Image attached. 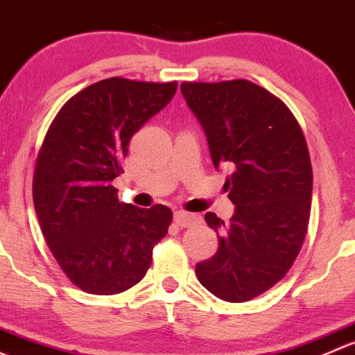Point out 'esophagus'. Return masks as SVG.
I'll return each instance as SVG.
<instances>
[{
  "label": "esophagus",
  "instance_id": "34e87169",
  "mask_svg": "<svg viewBox=\"0 0 355 355\" xmlns=\"http://www.w3.org/2000/svg\"><path fill=\"white\" fill-rule=\"evenodd\" d=\"M196 220H198V217L195 214H188V211H176L174 214V222H176V225H179V227H189Z\"/></svg>",
  "mask_w": 355,
  "mask_h": 355
}]
</instances>
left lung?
<instances>
[{
  "label": "left lung",
  "mask_w": 355,
  "mask_h": 355,
  "mask_svg": "<svg viewBox=\"0 0 355 355\" xmlns=\"http://www.w3.org/2000/svg\"><path fill=\"white\" fill-rule=\"evenodd\" d=\"M181 92L214 166L232 167L225 184L236 205L229 224L205 214L218 250L196 263V277L222 301H251L286 277L308 234L313 167L304 133L279 97L250 80L182 82Z\"/></svg>",
  "instance_id": "1"
}]
</instances>
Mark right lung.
<instances>
[{
    "mask_svg": "<svg viewBox=\"0 0 355 355\" xmlns=\"http://www.w3.org/2000/svg\"><path fill=\"white\" fill-rule=\"evenodd\" d=\"M178 82L101 80L73 96L51 123L35 160L32 195L44 239L69 282L112 295L137 286L167 234L166 205L118 200L131 137L169 104Z\"/></svg>",
    "mask_w": 355,
    "mask_h": 355,
    "instance_id": "right-lung-1",
    "label": "right lung"
}]
</instances>
